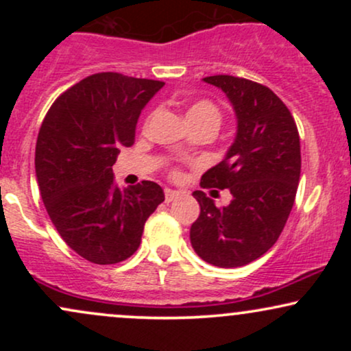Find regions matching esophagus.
Instances as JSON below:
<instances>
[{
  "label": "esophagus",
  "mask_w": 351,
  "mask_h": 351,
  "mask_svg": "<svg viewBox=\"0 0 351 351\" xmlns=\"http://www.w3.org/2000/svg\"><path fill=\"white\" fill-rule=\"evenodd\" d=\"M178 196H180V191H175V189H170V188L165 189V201H167V203H171V201L178 198Z\"/></svg>",
  "instance_id": "34e87169"
}]
</instances>
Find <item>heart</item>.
Here are the masks:
<instances>
[{
  "label": "heart",
  "mask_w": 351,
  "mask_h": 351,
  "mask_svg": "<svg viewBox=\"0 0 351 351\" xmlns=\"http://www.w3.org/2000/svg\"><path fill=\"white\" fill-rule=\"evenodd\" d=\"M188 120L189 119H208L213 120L215 123H219L221 120V114L217 110V107L215 104L208 102V100H201V102H196L195 106L189 107L188 110Z\"/></svg>",
  "instance_id": "b5f03b06"
}]
</instances>
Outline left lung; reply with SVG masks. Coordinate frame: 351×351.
Wrapping results in <instances>:
<instances>
[{
  "label": "left lung",
  "mask_w": 351,
  "mask_h": 351,
  "mask_svg": "<svg viewBox=\"0 0 351 351\" xmlns=\"http://www.w3.org/2000/svg\"><path fill=\"white\" fill-rule=\"evenodd\" d=\"M203 80L226 94L237 130L201 186L228 188L232 199L217 208L203 191L193 193L201 211L189 239L208 264L241 267L267 252L287 223L300 178L299 132L285 104L263 84L223 74Z\"/></svg>",
  "instance_id": "8db88e82"
}]
</instances>
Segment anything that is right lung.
Masks as SVG:
<instances>
[{
  "instance_id": "right-lung-1",
  "label": "right lung",
  "mask_w": 351,
  "mask_h": 351,
  "mask_svg": "<svg viewBox=\"0 0 351 351\" xmlns=\"http://www.w3.org/2000/svg\"><path fill=\"white\" fill-rule=\"evenodd\" d=\"M165 86L117 72L88 75L52 104L36 143V178L52 224L84 259L117 264L138 249L148 216L165 201L153 181L120 189L114 167L142 110Z\"/></svg>"
}]
</instances>
